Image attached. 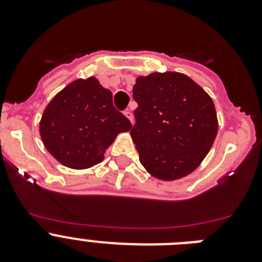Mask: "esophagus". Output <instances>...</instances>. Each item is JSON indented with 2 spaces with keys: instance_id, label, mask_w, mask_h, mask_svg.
Returning <instances> with one entry per match:
<instances>
[{
  "instance_id": "obj_1",
  "label": "esophagus",
  "mask_w": 262,
  "mask_h": 262,
  "mask_svg": "<svg viewBox=\"0 0 262 262\" xmlns=\"http://www.w3.org/2000/svg\"><path fill=\"white\" fill-rule=\"evenodd\" d=\"M124 115H126V117L128 118L129 122H131V123H134V114H133V111L129 110V108H126V110H124Z\"/></svg>"
}]
</instances>
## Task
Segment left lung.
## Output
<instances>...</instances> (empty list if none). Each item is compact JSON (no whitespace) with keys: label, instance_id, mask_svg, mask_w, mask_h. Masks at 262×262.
<instances>
[{"label":"left lung","instance_id":"obj_1","mask_svg":"<svg viewBox=\"0 0 262 262\" xmlns=\"http://www.w3.org/2000/svg\"><path fill=\"white\" fill-rule=\"evenodd\" d=\"M133 96L138 108L129 134L142 165L166 181L193 172L217 133L209 94L190 77L166 72L139 77Z\"/></svg>","mask_w":262,"mask_h":262}]
</instances>
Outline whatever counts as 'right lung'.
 Segmentation results:
<instances>
[{
  "label": "right lung",
  "mask_w": 262,
  "mask_h": 262,
  "mask_svg": "<svg viewBox=\"0 0 262 262\" xmlns=\"http://www.w3.org/2000/svg\"><path fill=\"white\" fill-rule=\"evenodd\" d=\"M131 122L113 105V94L94 77L76 80L50 102L40 136L51 155L66 166L85 169L101 163L108 145Z\"/></svg>",
  "instance_id": "1"
}]
</instances>
